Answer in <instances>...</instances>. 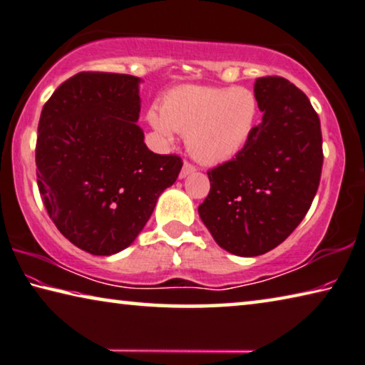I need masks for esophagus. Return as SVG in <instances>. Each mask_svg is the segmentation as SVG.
Instances as JSON below:
<instances>
[{"label":"esophagus","instance_id":"esophagus-1","mask_svg":"<svg viewBox=\"0 0 365 365\" xmlns=\"http://www.w3.org/2000/svg\"><path fill=\"white\" fill-rule=\"evenodd\" d=\"M195 171V166L192 165V163H189V161H184V165H182V170H181V173H179V178H186V176H189L190 173H194Z\"/></svg>","mask_w":365,"mask_h":365}]
</instances>
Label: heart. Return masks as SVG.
Returning <instances> with one entry per match:
<instances>
[{
  "instance_id": "heart-1",
  "label": "heart",
  "mask_w": 365,
  "mask_h": 365,
  "mask_svg": "<svg viewBox=\"0 0 365 365\" xmlns=\"http://www.w3.org/2000/svg\"><path fill=\"white\" fill-rule=\"evenodd\" d=\"M147 121L170 139L186 134V147L205 165L231 160L252 139L259 123V101L244 87L181 86L170 91L161 106L148 110Z\"/></svg>"
}]
</instances>
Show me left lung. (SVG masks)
<instances>
[{"instance_id": "1", "label": "left lung", "mask_w": 365, "mask_h": 365, "mask_svg": "<svg viewBox=\"0 0 365 365\" xmlns=\"http://www.w3.org/2000/svg\"><path fill=\"white\" fill-rule=\"evenodd\" d=\"M262 123L235 158L207 173L210 192L199 205L220 247L255 257L282 244L317 194L324 152L319 115L284 77L254 83Z\"/></svg>"}]
</instances>
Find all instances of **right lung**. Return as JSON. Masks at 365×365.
Instances as JSON below:
<instances>
[{
    "label": "right lung",
    "mask_w": 365,
    "mask_h": 365,
    "mask_svg": "<svg viewBox=\"0 0 365 365\" xmlns=\"http://www.w3.org/2000/svg\"><path fill=\"white\" fill-rule=\"evenodd\" d=\"M140 79L79 73L59 86L40 115L35 163L48 215L86 252L111 255L134 242L182 160L148 150Z\"/></svg>",
    "instance_id": "add662e5"
}]
</instances>
